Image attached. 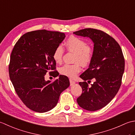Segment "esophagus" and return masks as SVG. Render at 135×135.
<instances>
[{
  "label": "esophagus",
  "instance_id": "esophagus-1",
  "mask_svg": "<svg viewBox=\"0 0 135 135\" xmlns=\"http://www.w3.org/2000/svg\"><path fill=\"white\" fill-rule=\"evenodd\" d=\"M70 85L71 86H73L75 84V82L73 81V80L71 79H70Z\"/></svg>",
  "mask_w": 135,
  "mask_h": 135
}]
</instances>
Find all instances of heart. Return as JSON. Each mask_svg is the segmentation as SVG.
I'll return each mask as SVG.
<instances>
[{
    "instance_id": "1",
    "label": "heart",
    "mask_w": 135,
    "mask_h": 135,
    "mask_svg": "<svg viewBox=\"0 0 135 135\" xmlns=\"http://www.w3.org/2000/svg\"><path fill=\"white\" fill-rule=\"evenodd\" d=\"M68 50L75 53L74 64H65L60 68V73L70 78H74L81 70V64L87 66L91 61L93 50L84 39L75 36H71L65 43ZM64 54V49L61 46H58L54 51L53 58L56 63H61Z\"/></svg>"
}]
</instances>
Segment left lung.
Returning a JSON list of instances; mask_svg holds the SVG:
<instances>
[{"label":"left lung","mask_w":135,"mask_h":135,"mask_svg":"<svg viewBox=\"0 0 135 135\" xmlns=\"http://www.w3.org/2000/svg\"><path fill=\"white\" fill-rule=\"evenodd\" d=\"M74 33L89 38L94 44L89 68L80 75L84 82L79 83L82 93L76 101L86 110H98L113 100L121 86L125 69L121 48L115 39L102 31L86 28ZM92 79L95 82L89 87L85 81Z\"/></svg>","instance_id":"obj_1"}]
</instances>
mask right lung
Wrapping results in <instances>:
<instances>
[{
    "instance_id": "obj_1",
    "label": "right lung",
    "mask_w": 135,
    "mask_h": 135,
    "mask_svg": "<svg viewBox=\"0 0 135 135\" xmlns=\"http://www.w3.org/2000/svg\"><path fill=\"white\" fill-rule=\"evenodd\" d=\"M65 33L38 30L24 34L14 45L10 56L8 71L17 95L31 110L45 113L58 103L60 94L70 86L66 76L59 75L53 58L55 49ZM47 71L59 76L53 83L46 81Z\"/></svg>"
}]
</instances>
